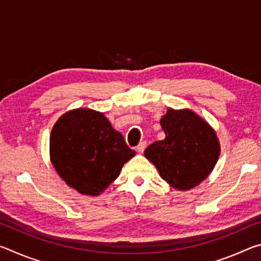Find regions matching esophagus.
Instances as JSON below:
<instances>
[{
  "instance_id": "1",
  "label": "esophagus",
  "mask_w": 261,
  "mask_h": 261,
  "mask_svg": "<svg viewBox=\"0 0 261 261\" xmlns=\"http://www.w3.org/2000/svg\"><path fill=\"white\" fill-rule=\"evenodd\" d=\"M137 148V151H138L139 153H143L144 152V149L146 148V141H140V143L138 144V146L136 147Z\"/></svg>"
}]
</instances>
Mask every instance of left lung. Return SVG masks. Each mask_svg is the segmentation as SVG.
<instances>
[{"mask_svg":"<svg viewBox=\"0 0 261 261\" xmlns=\"http://www.w3.org/2000/svg\"><path fill=\"white\" fill-rule=\"evenodd\" d=\"M160 124L166 134L145 149V156L176 190H190L213 170L220 155L215 132L191 110L168 109Z\"/></svg>","mask_w":261,"mask_h":261,"instance_id":"obj_1","label":"left lung"}]
</instances>
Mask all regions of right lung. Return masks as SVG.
<instances>
[{
    "instance_id": "1",
    "label": "right lung",
    "mask_w": 261,
    "mask_h": 261,
    "mask_svg": "<svg viewBox=\"0 0 261 261\" xmlns=\"http://www.w3.org/2000/svg\"><path fill=\"white\" fill-rule=\"evenodd\" d=\"M102 113L77 109L64 114L50 134L53 166L79 193L98 196L135 155Z\"/></svg>"
}]
</instances>
